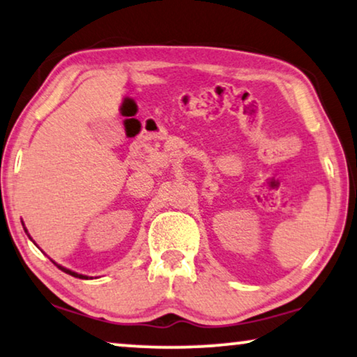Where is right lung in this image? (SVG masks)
Masks as SVG:
<instances>
[{
	"label": "right lung",
	"instance_id": "add662e5",
	"mask_svg": "<svg viewBox=\"0 0 357 357\" xmlns=\"http://www.w3.org/2000/svg\"><path fill=\"white\" fill-rule=\"evenodd\" d=\"M58 266V264H56ZM61 271L63 272H66V273H69V275H72V277H79V278H89L86 275H80V273H77V272H72V271H69V268H66V267H63V266H58Z\"/></svg>",
	"mask_w": 357,
	"mask_h": 357
}]
</instances>
